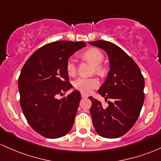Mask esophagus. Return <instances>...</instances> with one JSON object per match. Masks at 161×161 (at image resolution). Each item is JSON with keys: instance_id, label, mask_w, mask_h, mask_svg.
Listing matches in <instances>:
<instances>
[{"instance_id": "obj_1", "label": "esophagus", "mask_w": 161, "mask_h": 161, "mask_svg": "<svg viewBox=\"0 0 161 161\" xmlns=\"http://www.w3.org/2000/svg\"><path fill=\"white\" fill-rule=\"evenodd\" d=\"M87 97H88V96L86 95V93H81V97H82V98H87Z\"/></svg>"}]
</instances>
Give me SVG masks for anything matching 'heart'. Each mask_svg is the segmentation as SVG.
I'll return each instance as SVG.
<instances>
[{
    "instance_id": "b5f03b06",
    "label": "heart",
    "mask_w": 161,
    "mask_h": 161,
    "mask_svg": "<svg viewBox=\"0 0 161 161\" xmlns=\"http://www.w3.org/2000/svg\"><path fill=\"white\" fill-rule=\"evenodd\" d=\"M83 57L90 61L95 66V71L99 74H103L105 68L102 66L104 55L98 48H90L83 54ZM66 70L68 75H74L76 72V62L73 58H70L66 63ZM100 86V80L97 77H77L74 81L75 89L80 90L82 93H90Z\"/></svg>"
}]
</instances>
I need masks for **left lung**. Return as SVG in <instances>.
<instances>
[{
	"label": "left lung",
	"instance_id": "left-lung-1",
	"mask_svg": "<svg viewBox=\"0 0 161 161\" xmlns=\"http://www.w3.org/2000/svg\"><path fill=\"white\" fill-rule=\"evenodd\" d=\"M89 43L103 49L109 60V71L98 93L111 101L104 107L100 101L89 97L93 127L103 138H119L132 128L141 113L144 100V77L134 60L114 43L103 40Z\"/></svg>",
	"mask_w": 161,
	"mask_h": 161
}]
</instances>
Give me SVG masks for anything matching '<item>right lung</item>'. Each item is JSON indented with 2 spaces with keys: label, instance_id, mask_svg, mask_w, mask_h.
<instances>
[{
  "label": "right lung",
  "instance_id": "1",
  "mask_svg": "<svg viewBox=\"0 0 161 161\" xmlns=\"http://www.w3.org/2000/svg\"><path fill=\"white\" fill-rule=\"evenodd\" d=\"M85 46L84 42L48 43L34 52L21 70L18 89L23 113L32 129L46 138H61L73 126L80 92L74 90L61 100L57 97L73 87L68 81L67 61Z\"/></svg>",
  "mask_w": 161,
  "mask_h": 161
}]
</instances>
